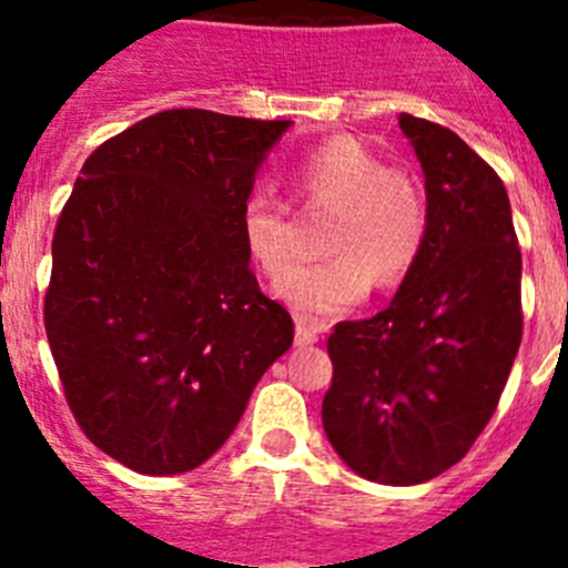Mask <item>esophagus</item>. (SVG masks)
<instances>
[{"mask_svg": "<svg viewBox=\"0 0 568 568\" xmlns=\"http://www.w3.org/2000/svg\"><path fill=\"white\" fill-rule=\"evenodd\" d=\"M318 327H313V324H307L304 318L295 321V346H310L318 341Z\"/></svg>", "mask_w": 568, "mask_h": 568, "instance_id": "obj_1", "label": "esophagus"}]
</instances>
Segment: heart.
Here are the masks:
<instances>
[{"label":"heart","mask_w":568,"mask_h":568,"mask_svg":"<svg viewBox=\"0 0 568 568\" xmlns=\"http://www.w3.org/2000/svg\"><path fill=\"white\" fill-rule=\"evenodd\" d=\"M290 187L301 204H333L321 247L333 253L298 264L275 284L284 304L310 318L346 313L369 284L393 287L418 264L429 235V202L413 173L386 168L375 150L353 135H329L295 155ZM241 244L264 275L275 278L290 261L287 207L250 193L239 215Z\"/></svg>","instance_id":"b5f03b06"}]
</instances>
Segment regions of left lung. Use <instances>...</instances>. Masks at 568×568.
<instances>
[{"label": "left lung", "instance_id": "obj_1", "mask_svg": "<svg viewBox=\"0 0 568 568\" xmlns=\"http://www.w3.org/2000/svg\"><path fill=\"white\" fill-rule=\"evenodd\" d=\"M424 170L429 235L393 304L341 321L321 420L361 478L413 486L489 424L524 335L520 250L498 173L453 130L400 113Z\"/></svg>", "mask_w": 568, "mask_h": 568}]
</instances>
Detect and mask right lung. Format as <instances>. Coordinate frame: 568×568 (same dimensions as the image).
Wrapping results in <instances>:
<instances>
[{
  "instance_id": "add662e5",
  "label": "right lung",
  "mask_w": 568,
  "mask_h": 568,
  "mask_svg": "<svg viewBox=\"0 0 568 568\" xmlns=\"http://www.w3.org/2000/svg\"><path fill=\"white\" fill-rule=\"evenodd\" d=\"M290 122L164 110L99 144L53 233L44 333L93 444L182 475L230 438L293 318L258 290L241 204Z\"/></svg>"
}]
</instances>
